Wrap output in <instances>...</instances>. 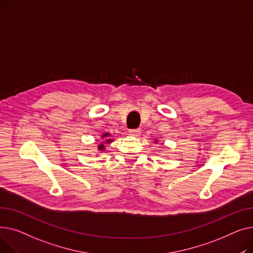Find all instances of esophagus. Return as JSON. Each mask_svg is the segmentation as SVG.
<instances>
[{
  "instance_id": "obj_1",
  "label": "esophagus",
  "mask_w": 253,
  "mask_h": 253,
  "mask_svg": "<svg viewBox=\"0 0 253 253\" xmlns=\"http://www.w3.org/2000/svg\"><path fill=\"white\" fill-rule=\"evenodd\" d=\"M128 133L130 136H133V137H138V136H140V133H141V129H139V128H136V129H129L128 130Z\"/></svg>"
}]
</instances>
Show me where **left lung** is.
Here are the masks:
<instances>
[{"label": "left lung", "mask_w": 253, "mask_h": 253, "mask_svg": "<svg viewBox=\"0 0 253 253\" xmlns=\"http://www.w3.org/2000/svg\"><path fill=\"white\" fill-rule=\"evenodd\" d=\"M156 142H157V141H156Z\"/></svg>", "instance_id": "1"}]
</instances>
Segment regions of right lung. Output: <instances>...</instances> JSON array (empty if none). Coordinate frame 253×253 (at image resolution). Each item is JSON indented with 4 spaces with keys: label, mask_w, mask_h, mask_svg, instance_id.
<instances>
[{
    "label": "right lung",
    "mask_w": 253,
    "mask_h": 253,
    "mask_svg": "<svg viewBox=\"0 0 253 253\" xmlns=\"http://www.w3.org/2000/svg\"><path fill=\"white\" fill-rule=\"evenodd\" d=\"M110 137V133H108V132H105V133H103L102 135V139L104 140L102 143H100L99 144V146H98V150L99 151H103V150H105V145L106 144H109V143H111L112 142V140L111 139H108Z\"/></svg>",
    "instance_id": "right-lung-1"
}]
</instances>
